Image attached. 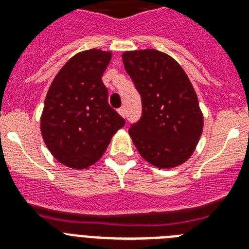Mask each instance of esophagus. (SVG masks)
I'll return each mask as SVG.
<instances>
[{"label": "esophagus", "instance_id": "1", "mask_svg": "<svg viewBox=\"0 0 249 249\" xmlns=\"http://www.w3.org/2000/svg\"><path fill=\"white\" fill-rule=\"evenodd\" d=\"M118 113H120L122 117L126 118V108H124V107H121V108L118 109Z\"/></svg>", "mask_w": 249, "mask_h": 249}]
</instances>
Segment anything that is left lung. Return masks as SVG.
Here are the masks:
<instances>
[{"mask_svg": "<svg viewBox=\"0 0 249 249\" xmlns=\"http://www.w3.org/2000/svg\"><path fill=\"white\" fill-rule=\"evenodd\" d=\"M123 65L141 94L142 114L128 132L140 155L158 168L186 162L203 129V116L183 68L156 50L128 51Z\"/></svg>", "mask_w": 249, "mask_h": 249, "instance_id": "8db88e82", "label": "left lung"}]
</instances>
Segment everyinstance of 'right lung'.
<instances>
[{
    "label": "right lung",
    "mask_w": 249,
    "mask_h": 249,
    "mask_svg": "<svg viewBox=\"0 0 249 249\" xmlns=\"http://www.w3.org/2000/svg\"><path fill=\"white\" fill-rule=\"evenodd\" d=\"M111 56L96 48L74 54L50 86L41 132L47 148L65 166L83 169L96 163L126 123L108 105L102 82Z\"/></svg>",
    "instance_id": "right-lung-1"
}]
</instances>
